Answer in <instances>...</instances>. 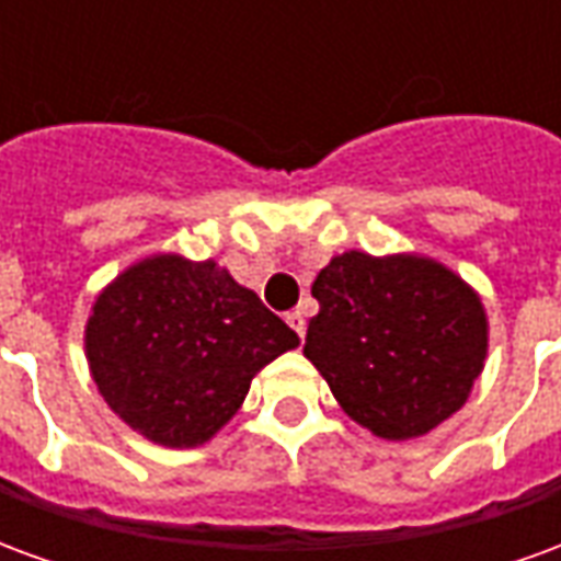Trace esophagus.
<instances>
[{"label": "esophagus", "mask_w": 561, "mask_h": 561, "mask_svg": "<svg viewBox=\"0 0 561 561\" xmlns=\"http://www.w3.org/2000/svg\"><path fill=\"white\" fill-rule=\"evenodd\" d=\"M285 321H288V328H291L294 333H297V336L304 340V333H306L304 312H300V309H294V312H288V316H285Z\"/></svg>", "instance_id": "obj_1"}]
</instances>
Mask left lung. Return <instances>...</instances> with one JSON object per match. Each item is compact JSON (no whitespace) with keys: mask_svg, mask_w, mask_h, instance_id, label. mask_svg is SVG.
Wrapping results in <instances>:
<instances>
[{"mask_svg":"<svg viewBox=\"0 0 561 561\" xmlns=\"http://www.w3.org/2000/svg\"><path fill=\"white\" fill-rule=\"evenodd\" d=\"M304 354L348 417L381 438H414L469 397L486 357L478 294L414 255L345 252L312 285Z\"/></svg>","mask_w":561,"mask_h":561,"instance_id":"8db88e82","label":"left lung"}]
</instances>
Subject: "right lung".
<instances>
[{"mask_svg":"<svg viewBox=\"0 0 561 561\" xmlns=\"http://www.w3.org/2000/svg\"><path fill=\"white\" fill-rule=\"evenodd\" d=\"M300 345L213 261L156 255L92 306L87 357L104 402L168 447L204 445L243 405L257 369Z\"/></svg>","mask_w":561,"mask_h":561,"instance_id":"right-lung-1","label":"right lung"}]
</instances>
